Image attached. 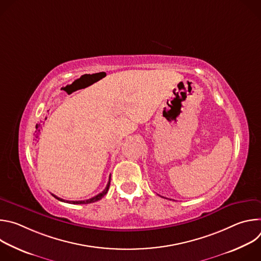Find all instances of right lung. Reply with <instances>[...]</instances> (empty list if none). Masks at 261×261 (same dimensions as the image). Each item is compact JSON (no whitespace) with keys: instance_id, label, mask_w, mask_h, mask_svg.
<instances>
[{"instance_id":"add662e5","label":"right lung","mask_w":261,"mask_h":261,"mask_svg":"<svg viewBox=\"0 0 261 261\" xmlns=\"http://www.w3.org/2000/svg\"><path fill=\"white\" fill-rule=\"evenodd\" d=\"M109 185H110V176H109V180H108V182H107V185H106V188H105L101 193H99L98 195H96V196H94V197H92V198H90V199H87V200H75V201H74V200H65V199H62V198L56 196L55 194H51V195H53L54 197H56L58 200L63 201V202L72 203V204H88V203H92V202H95V201L100 200V199L107 193V191H108V189H109Z\"/></svg>"}]
</instances>
